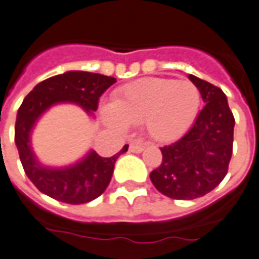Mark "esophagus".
I'll use <instances>...</instances> for the list:
<instances>
[{
    "mask_svg": "<svg viewBox=\"0 0 259 259\" xmlns=\"http://www.w3.org/2000/svg\"><path fill=\"white\" fill-rule=\"evenodd\" d=\"M143 150H144V146H143V144H140V143L134 142V143H131V144H130V151H131V152H135V154H140Z\"/></svg>",
    "mask_w": 259,
    "mask_h": 259,
    "instance_id": "esophagus-1",
    "label": "esophagus"
}]
</instances>
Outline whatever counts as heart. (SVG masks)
<instances>
[{"instance_id": "heart-1", "label": "heart", "mask_w": 259, "mask_h": 259, "mask_svg": "<svg viewBox=\"0 0 259 259\" xmlns=\"http://www.w3.org/2000/svg\"><path fill=\"white\" fill-rule=\"evenodd\" d=\"M199 105L200 92L194 82L151 77L117 90L111 105L101 107V117L108 127L120 132L143 124L151 139L169 143L190 128Z\"/></svg>"}]
</instances>
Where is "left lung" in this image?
<instances>
[{
	"instance_id": "left-lung-1",
	"label": "left lung",
	"mask_w": 259,
	"mask_h": 259,
	"mask_svg": "<svg viewBox=\"0 0 259 259\" xmlns=\"http://www.w3.org/2000/svg\"><path fill=\"white\" fill-rule=\"evenodd\" d=\"M188 78L199 90L203 109L183 138L160 148L162 164L150 174L156 190L171 199H195L214 190L233 154L235 120L226 95L194 74Z\"/></svg>"
}]
</instances>
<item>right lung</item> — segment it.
Here are the masks:
<instances>
[{
	"mask_svg": "<svg viewBox=\"0 0 259 259\" xmlns=\"http://www.w3.org/2000/svg\"><path fill=\"white\" fill-rule=\"evenodd\" d=\"M116 82V78L84 71H68L38 82L18 108L14 142L26 177L42 194L69 204H81L96 199L108 187L113 167L125 146L111 158H101L90 150L81 159L63 167L45 165L32 147V134L37 121L57 104L72 103L94 117L99 97Z\"/></svg>",
	"mask_w": 259,
	"mask_h": 259,
	"instance_id": "1",
	"label": "right lung"
}]
</instances>
